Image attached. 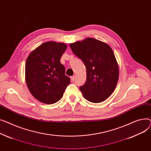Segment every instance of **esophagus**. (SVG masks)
Returning a JSON list of instances; mask_svg holds the SVG:
<instances>
[{
  "mask_svg": "<svg viewBox=\"0 0 151 151\" xmlns=\"http://www.w3.org/2000/svg\"><path fill=\"white\" fill-rule=\"evenodd\" d=\"M70 79H71V81H72L73 82H74V81H75V76H72L71 77H70Z\"/></svg>",
  "mask_w": 151,
  "mask_h": 151,
  "instance_id": "esophagus-1",
  "label": "esophagus"
}]
</instances>
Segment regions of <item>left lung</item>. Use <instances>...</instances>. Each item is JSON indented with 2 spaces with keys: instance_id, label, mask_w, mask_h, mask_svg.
Segmentation results:
<instances>
[{
  "instance_id": "8db88e82",
  "label": "left lung",
  "mask_w": 151,
  "mask_h": 151,
  "mask_svg": "<svg viewBox=\"0 0 151 151\" xmlns=\"http://www.w3.org/2000/svg\"><path fill=\"white\" fill-rule=\"evenodd\" d=\"M86 69V81L80 86L85 98L99 103L112 94L119 78V68L114 53L107 44L88 38L69 44Z\"/></svg>"
}]
</instances>
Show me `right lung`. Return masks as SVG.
<instances>
[{
    "instance_id": "obj_1",
    "label": "right lung",
    "mask_w": 151,
    "mask_h": 151,
    "mask_svg": "<svg viewBox=\"0 0 151 151\" xmlns=\"http://www.w3.org/2000/svg\"><path fill=\"white\" fill-rule=\"evenodd\" d=\"M67 48L65 43L44 42L32 51L25 63V81L31 94L47 104L58 102L63 97L70 78L60 58Z\"/></svg>"
}]
</instances>
